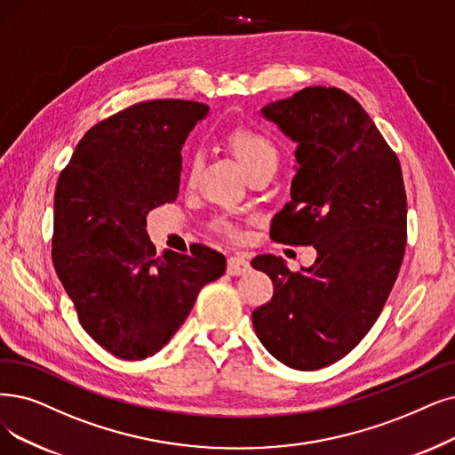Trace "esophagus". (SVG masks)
Instances as JSON below:
<instances>
[{
  "label": "esophagus",
  "mask_w": 455,
  "mask_h": 455,
  "mask_svg": "<svg viewBox=\"0 0 455 455\" xmlns=\"http://www.w3.org/2000/svg\"><path fill=\"white\" fill-rule=\"evenodd\" d=\"M248 268H250V263L241 256H231L228 259V275L231 276H241L244 272H248Z\"/></svg>",
  "instance_id": "34e87169"
}]
</instances>
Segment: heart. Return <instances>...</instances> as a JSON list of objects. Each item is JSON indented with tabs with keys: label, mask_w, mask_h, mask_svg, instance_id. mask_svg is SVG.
<instances>
[{
	"label": "heart",
	"mask_w": 455,
	"mask_h": 455,
	"mask_svg": "<svg viewBox=\"0 0 455 455\" xmlns=\"http://www.w3.org/2000/svg\"><path fill=\"white\" fill-rule=\"evenodd\" d=\"M226 148L231 151L235 160L239 162L246 177L256 172H275L278 166L280 151L276 141L267 132L253 129L248 124H237L224 134ZM196 172V162L190 164V173ZM214 228L229 237L237 235V229L228 220H216Z\"/></svg>",
	"instance_id": "heart-1"
}]
</instances>
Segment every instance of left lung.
Masks as SVG:
<instances>
[{"label": "left lung", "mask_w": 455, "mask_h": 455, "mask_svg": "<svg viewBox=\"0 0 455 455\" xmlns=\"http://www.w3.org/2000/svg\"><path fill=\"white\" fill-rule=\"evenodd\" d=\"M263 116L299 141L291 202L272 218L270 239L314 244L317 259L291 272L272 253L253 258L275 293L251 323L282 364L312 371L349 355L383 312L407 244L403 175L368 112L343 89L304 87Z\"/></svg>", "instance_id": "obj_1"}]
</instances>
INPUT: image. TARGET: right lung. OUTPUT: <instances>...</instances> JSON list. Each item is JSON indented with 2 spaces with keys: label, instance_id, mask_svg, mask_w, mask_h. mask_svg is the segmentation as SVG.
Wrapping results in <instances>:
<instances>
[{
  "label": "right lung",
  "instance_id": "add662e5",
  "mask_svg": "<svg viewBox=\"0 0 455 455\" xmlns=\"http://www.w3.org/2000/svg\"><path fill=\"white\" fill-rule=\"evenodd\" d=\"M209 114L196 100H141L84 134L53 196L52 261L84 331L123 360L158 353L204 285L226 272L205 244L158 256L145 216L179 194L180 145Z\"/></svg>",
  "mask_w": 455,
  "mask_h": 455
}]
</instances>
